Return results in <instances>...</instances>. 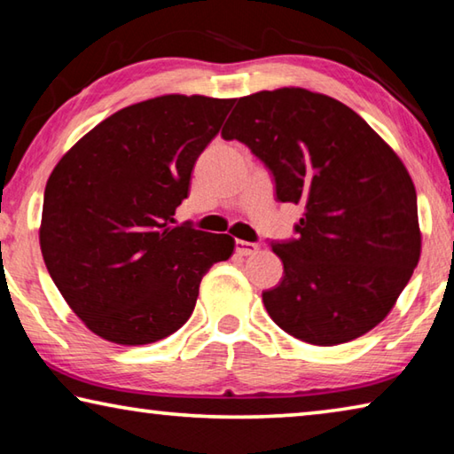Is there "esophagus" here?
I'll return each mask as SVG.
<instances>
[{
  "label": "esophagus",
  "instance_id": "1",
  "mask_svg": "<svg viewBox=\"0 0 454 454\" xmlns=\"http://www.w3.org/2000/svg\"><path fill=\"white\" fill-rule=\"evenodd\" d=\"M260 250V246L254 244V242H246V240H236V252L240 256H252L256 254V252Z\"/></svg>",
  "mask_w": 454,
  "mask_h": 454
}]
</instances>
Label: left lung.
I'll return each instance as SVG.
<instances>
[{
	"mask_svg": "<svg viewBox=\"0 0 454 454\" xmlns=\"http://www.w3.org/2000/svg\"><path fill=\"white\" fill-rule=\"evenodd\" d=\"M222 137L270 168L280 202L304 206L296 240L272 244L284 276L262 292L270 318L317 347L380 325L422 248L417 190L396 152L348 106L292 86L238 99Z\"/></svg>",
	"mask_w": 454,
	"mask_h": 454,
	"instance_id": "1",
	"label": "left lung"
}]
</instances>
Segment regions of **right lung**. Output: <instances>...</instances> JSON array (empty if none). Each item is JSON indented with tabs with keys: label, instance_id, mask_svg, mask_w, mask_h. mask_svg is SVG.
<instances>
[{
	"label": "right lung",
	"instance_id": "1",
	"mask_svg": "<svg viewBox=\"0 0 454 454\" xmlns=\"http://www.w3.org/2000/svg\"><path fill=\"white\" fill-rule=\"evenodd\" d=\"M236 99L168 94L121 107L80 137L45 184L40 248L91 333L137 347L174 334L236 240L174 226L192 168Z\"/></svg>",
	"mask_w": 454,
	"mask_h": 454
}]
</instances>
